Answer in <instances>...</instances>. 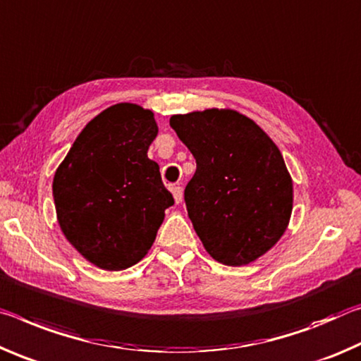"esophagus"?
Instances as JSON below:
<instances>
[{
  "mask_svg": "<svg viewBox=\"0 0 361 361\" xmlns=\"http://www.w3.org/2000/svg\"><path fill=\"white\" fill-rule=\"evenodd\" d=\"M171 192H173L174 202L176 203H180L182 202V197H184V193H182V188L180 187H171Z\"/></svg>",
  "mask_w": 361,
  "mask_h": 361,
  "instance_id": "esophagus-1",
  "label": "esophagus"
}]
</instances>
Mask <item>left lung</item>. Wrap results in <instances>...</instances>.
Segmentation results:
<instances>
[{"mask_svg":"<svg viewBox=\"0 0 361 361\" xmlns=\"http://www.w3.org/2000/svg\"><path fill=\"white\" fill-rule=\"evenodd\" d=\"M169 125L197 159L185 204L204 250L228 267L264 256L293 212V179L275 142L232 109L173 115Z\"/></svg>","mask_w":361,"mask_h":361,"instance_id":"8db88e82","label":"left lung"}]
</instances>
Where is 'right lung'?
<instances>
[{
	"label": "right lung",
	"instance_id": "right-lung-1",
	"mask_svg": "<svg viewBox=\"0 0 361 361\" xmlns=\"http://www.w3.org/2000/svg\"><path fill=\"white\" fill-rule=\"evenodd\" d=\"M157 134L152 110L115 104L87 123L56 169L59 226L99 269L118 271L142 261L174 204L158 163L147 157Z\"/></svg>",
	"mask_w": 361,
	"mask_h": 361
}]
</instances>
